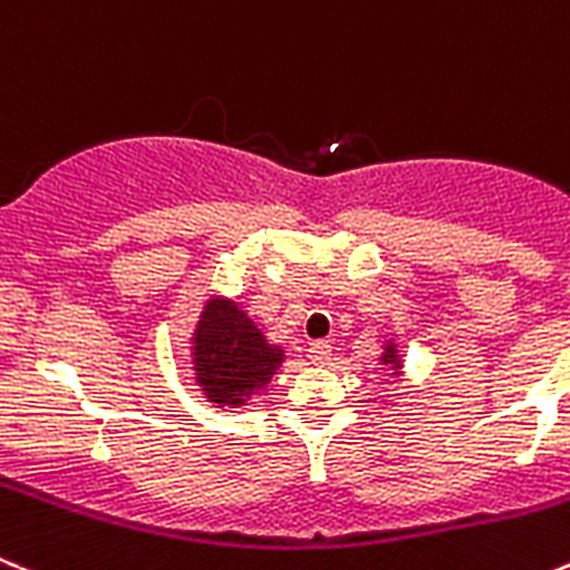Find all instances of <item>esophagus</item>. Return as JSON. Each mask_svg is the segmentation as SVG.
I'll use <instances>...</instances> for the list:
<instances>
[{
  "label": "esophagus",
  "mask_w": 570,
  "mask_h": 570,
  "mask_svg": "<svg viewBox=\"0 0 570 570\" xmlns=\"http://www.w3.org/2000/svg\"><path fill=\"white\" fill-rule=\"evenodd\" d=\"M330 352H333L330 341H313L311 350H307V357H311L316 366H324V363H330Z\"/></svg>",
  "instance_id": "1"
}]
</instances>
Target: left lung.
Listing matches in <instances>:
<instances>
[{"mask_svg": "<svg viewBox=\"0 0 570 570\" xmlns=\"http://www.w3.org/2000/svg\"><path fill=\"white\" fill-rule=\"evenodd\" d=\"M377 363H381V366H389L394 377L403 375V357H400L397 341L394 338L383 341V352H381V357H377Z\"/></svg>", "mask_w": 570, "mask_h": 570, "instance_id": "obj_1", "label": "left lung"}]
</instances>
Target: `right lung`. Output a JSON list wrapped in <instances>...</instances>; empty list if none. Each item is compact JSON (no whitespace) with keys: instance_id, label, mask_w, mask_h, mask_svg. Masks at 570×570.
<instances>
[{"instance_id":"add662e5","label":"right lung","mask_w":570,"mask_h":570,"mask_svg":"<svg viewBox=\"0 0 570 570\" xmlns=\"http://www.w3.org/2000/svg\"><path fill=\"white\" fill-rule=\"evenodd\" d=\"M193 381L215 409H243L263 392L285 361L252 316L229 296L213 294L189 338Z\"/></svg>"}]
</instances>
